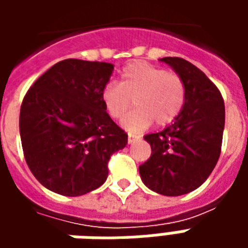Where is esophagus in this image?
I'll list each match as a JSON object with an SVG mask.
<instances>
[{"mask_svg": "<svg viewBox=\"0 0 248 248\" xmlns=\"http://www.w3.org/2000/svg\"><path fill=\"white\" fill-rule=\"evenodd\" d=\"M140 140V137L138 135H134V134H129V137H127V143H134L135 140Z\"/></svg>", "mask_w": 248, "mask_h": 248, "instance_id": "34e87169", "label": "esophagus"}]
</instances>
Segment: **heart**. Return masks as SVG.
<instances>
[{
  "label": "heart",
  "instance_id": "obj_1",
  "mask_svg": "<svg viewBox=\"0 0 248 248\" xmlns=\"http://www.w3.org/2000/svg\"><path fill=\"white\" fill-rule=\"evenodd\" d=\"M134 99L135 110L122 119V127L140 133L156 122L166 126L177 118L186 99L182 78L147 62L137 61L124 67L118 85L108 83L101 93V101L108 117H124Z\"/></svg>",
  "mask_w": 248,
  "mask_h": 248
}]
</instances>
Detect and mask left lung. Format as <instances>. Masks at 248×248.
Wrapping results in <instances>:
<instances>
[{
  "mask_svg": "<svg viewBox=\"0 0 248 248\" xmlns=\"http://www.w3.org/2000/svg\"><path fill=\"white\" fill-rule=\"evenodd\" d=\"M182 78L186 99L181 113L167 127L145 135L151 155L140 166L142 182L153 191L178 197L201 186L220 155L224 102L207 76L183 58L165 57Z\"/></svg>",
  "mask_w": 248,
  "mask_h": 248,
  "instance_id": "8db88e82",
  "label": "left lung"
}]
</instances>
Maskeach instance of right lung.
<instances>
[{"mask_svg": "<svg viewBox=\"0 0 248 248\" xmlns=\"http://www.w3.org/2000/svg\"><path fill=\"white\" fill-rule=\"evenodd\" d=\"M114 65L63 60L33 83L19 113L24 155L37 181L57 194L79 197L106 182L108 162L127 134L101 101Z\"/></svg>", "mask_w": 248, "mask_h": 248, "instance_id": "add662e5", "label": "right lung"}]
</instances>
